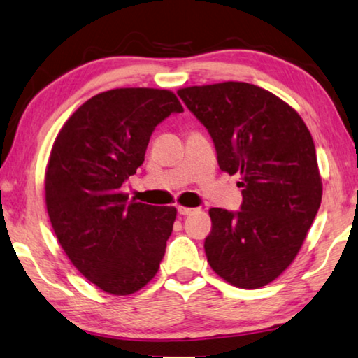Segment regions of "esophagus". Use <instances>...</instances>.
<instances>
[{
  "label": "esophagus",
  "instance_id": "1",
  "mask_svg": "<svg viewBox=\"0 0 358 358\" xmlns=\"http://www.w3.org/2000/svg\"><path fill=\"white\" fill-rule=\"evenodd\" d=\"M177 210H178L180 215H191V213L196 212V208H189V207H183V206H178Z\"/></svg>",
  "mask_w": 358,
  "mask_h": 358
}]
</instances>
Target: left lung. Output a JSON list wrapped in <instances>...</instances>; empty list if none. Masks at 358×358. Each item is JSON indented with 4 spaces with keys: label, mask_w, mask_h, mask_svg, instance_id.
Returning a JSON list of instances; mask_svg holds the SVG:
<instances>
[{
    "label": "left lung",
    "mask_w": 358,
    "mask_h": 358,
    "mask_svg": "<svg viewBox=\"0 0 358 358\" xmlns=\"http://www.w3.org/2000/svg\"><path fill=\"white\" fill-rule=\"evenodd\" d=\"M177 94L212 135L220 169L241 173L239 212L208 210L210 268L237 288L268 285L296 258L322 202L309 129L294 108L255 84L226 81Z\"/></svg>",
    "instance_id": "8db88e82"
}]
</instances>
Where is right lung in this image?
<instances>
[{"label": "right lung", "mask_w": 358, "mask_h": 358, "mask_svg": "<svg viewBox=\"0 0 358 358\" xmlns=\"http://www.w3.org/2000/svg\"><path fill=\"white\" fill-rule=\"evenodd\" d=\"M181 111L167 89L106 90L68 117L50 150V224L73 266L106 293L138 292L166 253L177 208L129 202L121 186L143 164L157 124Z\"/></svg>", "instance_id": "obj_1"}]
</instances>
